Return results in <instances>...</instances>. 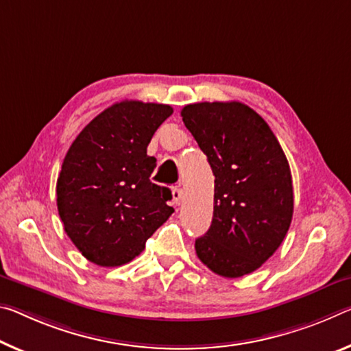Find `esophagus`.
Instances as JSON below:
<instances>
[{
  "mask_svg": "<svg viewBox=\"0 0 351 351\" xmlns=\"http://www.w3.org/2000/svg\"><path fill=\"white\" fill-rule=\"evenodd\" d=\"M171 197H173V203L175 204H180L181 203V199H182V189H181V186L171 187Z\"/></svg>",
  "mask_w": 351,
  "mask_h": 351,
  "instance_id": "obj_1",
  "label": "esophagus"
}]
</instances>
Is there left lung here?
Instances as JSON below:
<instances>
[{
	"instance_id": "obj_1",
	"label": "left lung",
	"mask_w": 351,
	"mask_h": 351,
	"mask_svg": "<svg viewBox=\"0 0 351 351\" xmlns=\"http://www.w3.org/2000/svg\"><path fill=\"white\" fill-rule=\"evenodd\" d=\"M182 121L215 176L213 223L195 241L199 261L225 278L259 269L289 231L292 175L270 126L239 101L187 104Z\"/></svg>"
}]
</instances>
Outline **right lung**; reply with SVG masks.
<instances>
[{
  "label": "right lung",
  "instance_id": "1",
  "mask_svg": "<svg viewBox=\"0 0 351 351\" xmlns=\"http://www.w3.org/2000/svg\"><path fill=\"white\" fill-rule=\"evenodd\" d=\"M173 114L169 104L115 103L97 115L65 154L58 210L66 236L101 267L130 263L173 214L169 187L149 181L156 159L147 147Z\"/></svg>",
  "mask_w": 351,
  "mask_h": 351
}]
</instances>
